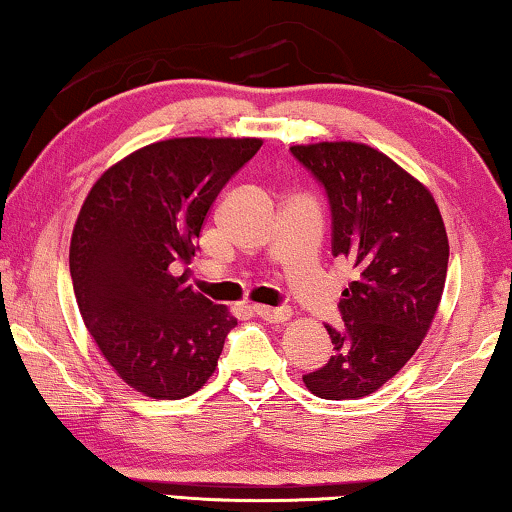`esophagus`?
I'll return each mask as SVG.
<instances>
[{
	"mask_svg": "<svg viewBox=\"0 0 512 512\" xmlns=\"http://www.w3.org/2000/svg\"><path fill=\"white\" fill-rule=\"evenodd\" d=\"M254 313L265 322H284L291 317V310L287 305H280V308H270V305H254Z\"/></svg>",
	"mask_w": 512,
	"mask_h": 512,
	"instance_id": "1",
	"label": "esophagus"
}]
</instances>
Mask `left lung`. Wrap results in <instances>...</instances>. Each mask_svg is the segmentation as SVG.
Returning a JSON list of instances; mask_svg holds the SVG:
<instances>
[{"mask_svg":"<svg viewBox=\"0 0 512 512\" xmlns=\"http://www.w3.org/2000/svg\"><path fill=\"white\" fill-rule=\"evenodd\" d=\"M291 155L322 185L331 254L355 277L324 324L334 355L303 376L322 400H357L416 353L440 305L449 242L435 199L393 159L362 143L294 145Z\"/></svg>","mask_w":512,"mask_h":512,"instance_id":"left-lung-1","label":"left lung"}]
</instances>
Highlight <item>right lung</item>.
Returning a JSON list of instances; mask_svg holds the SVG:
<instances>
[{
	"mask_svg": "<svg viewBox=\"0 0 512 512\" xmlns=\"http://www.w3.org/2000/svg\"><path fill=\"white\" fill-rule=\"evenodd\" d=\"M258 150V138L152 143L105 171L79 211L70 242L79 313L138 393L181 400L214 374L237 320L190 287L185 265L218 192Z\"/></svg>",
	"mask_w": 512,
	"mask_h": 512,
	"instance_id": "right-lung-1",
	"label": "right lung"
}]
</instances>
